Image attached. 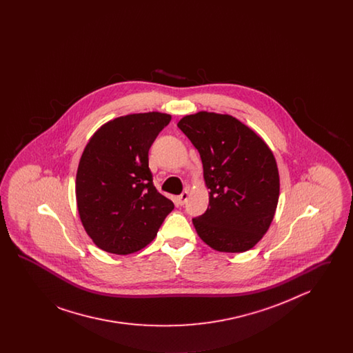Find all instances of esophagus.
Here are the masks:
<instances>
[{
	"instance_id": "esophagus-1",
	"label": "esophagus",
	"mask_w": 353,
	"mask_h": 353,
	"mask_svg": "<svg viewBox=\"0 0 353 353\" xmlns=\"http://www.w3.org/2000/svg\"><path fill=\"white\" fill-rule=\"evenodd\" d=\"M188 199H189V192H188V190H185V192L181 193V196L179 197V200H177V201H179L180 205H184L185 202L188 201Z\"/></svg>"
}]
</instances>
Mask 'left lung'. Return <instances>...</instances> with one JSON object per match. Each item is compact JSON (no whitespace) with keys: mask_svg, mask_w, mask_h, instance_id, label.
Segmentation results:
<instances>
[{"mask_svg":"<svg viewBox=\"0 0 353 353\" xmlns=\"http://www.w3.org/2000/svg\"><path fill=\"white\" fill-rule=\"evenodd\" d=\"M201 157L209 190L206 212L193 219L212 249L243 252L269 230L279 200L275 157L252 128L228 114L200 111L177 123Z\"/></svg>","mask_w":353,"mask_h":353,"instance_id":"8db88e82","label":"left lung"}]
</instances>
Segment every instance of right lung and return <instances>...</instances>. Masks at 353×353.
I'll return each instance as SVG.
<instances>
[{
	"label": "right lung",
	"mask_w": 353,
	"mask_h": 353,
	"mask_svg": "<svg viewBox=\"0 0 353 353\" xmlns=\"http://www.w3.org/2000/svg\"><path fill=\"white\" fill-rule=\"evenodd\" d=\"M170 119L157 111L119 117L88 140L75 194L84 230L101 250L127 255L144 249L173 210L148 167L152 143Z\"/></svg>",
	"instance_id": "1"
}]
</instances>
